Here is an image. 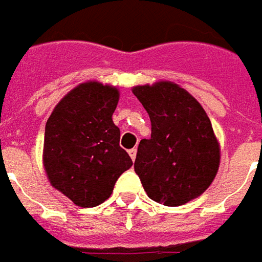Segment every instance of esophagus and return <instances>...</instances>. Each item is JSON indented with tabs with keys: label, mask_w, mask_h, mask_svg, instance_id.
I'll use <instances>...</instances> for the list:
<instances>
[{
	"label": "esophagus",
	"mask_w": 262,
	"mask_h": 262,
	"mask_svg": "<svg viewBox=\"0 0 262 262\" xmlns=\"http://www.w3.org/2000/svg\"><path fill=\"white\" fill-rule=\"evenodd\" d=\"M128 152H129V157H131V160L134 161L135 157H137V148H131Z\"/></svg>",
	"instance_id": "esophagus-1"
}]
</instances>
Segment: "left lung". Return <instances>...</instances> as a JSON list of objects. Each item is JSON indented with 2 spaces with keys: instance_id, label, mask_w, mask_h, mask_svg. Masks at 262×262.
I'll return each mask as SVG.
<instances>
[{
  "instance_id": "1",
  "label": "left lung",
  "mask_w": 262,
  "mask_h": 262,
  "mask_svg": "<svg viewBox=\"0 0 262 262\" xmlns=\"http://www.w3.org/2000/svg\"><path fill=\"white\" fill-rule=\"evenodd\" d=\"M151 121L134 170L148 198L180 206L201 196L216 176L219 144L210 119L192 95L171 82L133 89Z\"/></svg>"
}]
</instances>
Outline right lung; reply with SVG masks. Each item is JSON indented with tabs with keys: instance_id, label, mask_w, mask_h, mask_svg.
Segmentation results:
<instances>
[{
	"instance_id": "obj_1",
	"label": "right lung",
	"mask_w": 262,
	"mask_h": 262,
	"mask_svg": "<svg viewBox=\"0 0 262 262\" xmlns=\"http://www.w3.org/2000/svg\"><path fill=\"white\" fill-rule=\"evenodd\" d=\"M118 98L112 86L82 83L56 105L46 124L47 177L82 208L103 203L118 177L133 166L128 152L119 147L121 133L112 121Z\"/></svg>"
}]
</instances>
